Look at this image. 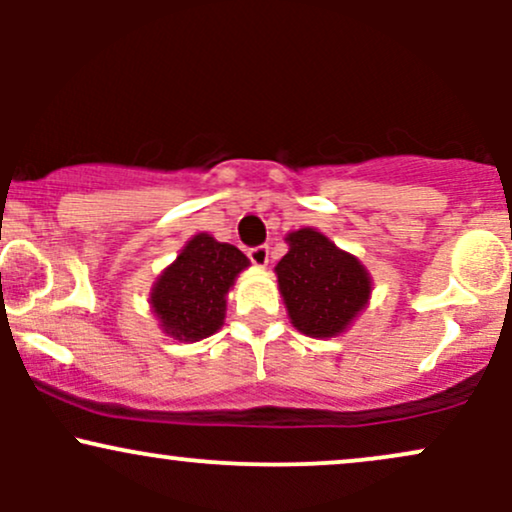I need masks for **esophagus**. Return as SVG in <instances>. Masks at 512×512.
Wrapping results in <instances>:
<instances>
[{"label": "esophagus", "mask_w": 512, "mask_h": 512, "mask_svg": "<svg viewBox=\"0 0 512 512\" xmlns=\"http://www.w3.org/2000/svg\"><path fill=\"white\" fill-rule=\"evenodd\" d=\"M248 257H250V262L255 264V267H267L269 264V248L267 245H257V248H252L250 252H248Z\"/></svg>", "instance_id": "1"}]
</instances>
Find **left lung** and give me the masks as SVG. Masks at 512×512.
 <instances>
[{
    "label": "left lung",
    "mask_w": 512,
    "mask_h": 512,
    "mask_svg": "<svg viewBox=\"0 0 512 512\" xmlns=\"http://www.w3.org/2000/svg\"><path fill=\"white\" fill-rule=\"evenodd\" d=\"M284 240L289 252L274 274L291 325L305 337H339L368 308L373 293L368 269L317 228H298Z\"/></svg>",
    "instance_id": "obj_1"
}]
</instances>
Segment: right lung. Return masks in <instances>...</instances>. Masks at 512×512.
Instances as JSON below:
<instances>
[{
  "label": "right lung",
  "instance_id": "add662e5",
  "mask_svg": "<svg viewBox=\"0 0 512 512\" xmlns=\"http://www.w3.org/2000/svg\"><path fill=\"white\" fill-rule=\"evenodd\" d=\"M248 267L250 260L236 245L219 243L209 233L192 236L151 286L149 305L163 334L192 344L219 332L228 291Z\"/></svg>",
  "mask_w": 512,
  "mask_h": 512
}]
</instances>
